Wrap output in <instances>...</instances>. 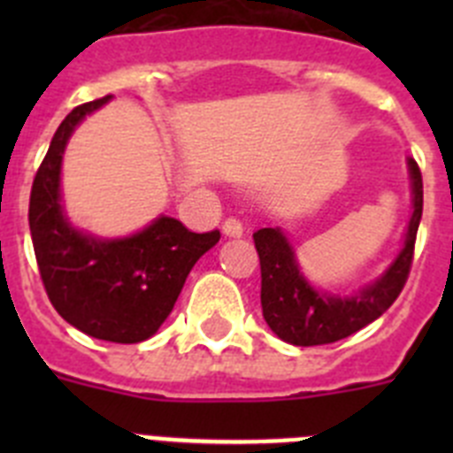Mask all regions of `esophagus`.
Here are the masks:
<instances>
[{
	"instance_id": "34e87169",
	"label": "esophagus",
	"mask_w": 453,
	"mask_h": 453,
	"mask_svg": "<svg viewBox=\"0 0 453 453\" xmlns=\"http://www.w3.org/2000/svg\"><path fill=\"white\" fill-rule=\"evenodd\" d=\"M222 234L226 235V238H240V235L245 234V229H242V224H240V219L229 218V219H224Z\"/></svg>"
}]
</instances>
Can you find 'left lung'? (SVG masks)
<instances>
[{"mask_svg": "<svg viewBox=\"0 0 453 453\" xmlns=\"http://www.w3.org/2000/svg\"><path fill=\"white\" fill-rule=\"evenodd\" d=\"M411 179V219L402 250L381 274L351 295L322 290L308 281L299 265L297 250L281 226L254 234L261 258V306L267 326L283 342L297 347L329 345L361 331L381 318L399 297L413 261L415 235L422 219V174L413 158H406Z\"/></svg>", "mask_w": 453, "mask_h": 453, "instance_id": "8db88e82", "label": "left lung"}]
</instances>
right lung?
Here are the masks:
<instances>
[{
    "mask_svg": "<svg viewBox=\"0 0 453 453\" xmlns=\"http://www.w3.org/2000/svg\"><path fill=\"white\" fill-rule=\"evenodd\" d=\"M111 99L77 106L56 129L31 188L29 229L58 315L90 338L134 345L161 329L195 263L218 245L219 231L192 234L167 215L119 238L72 224L63 203V156L79 124Z\"/></svg>",
    "mask_w": 453,
    "mask_h": 453,
    "instance_id": "add662e5",
    "label": "right lung"
}]
</instances>
